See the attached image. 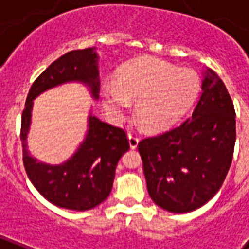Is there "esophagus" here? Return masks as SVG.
Masks as SVG:
<instances>
[{
    "instance_id": "obj_1",
    "label": "esophagus",
    "mask_w": 249,
    "mask_h": 249,
    "mask_svg": "<svg viewBox=\"0 0 249 249\" xmlns=\"http://www.w3.org/2000/svg\"><path fill=\"white\" fill-rule=\"evenodd\" d=\"M128 140H129V144H130V147L137 148V146H138V142H140V138H138L136 134H133V133H129Z\"/></svg>"
}]
</instances>
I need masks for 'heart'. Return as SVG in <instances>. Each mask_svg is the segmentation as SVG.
<instances>
[{"label": "heart", "mask_w": 249, "mask_h": 249, "mask_svg": "<svg viewBox=\"0 0 249 249\" xmlns=\"http://www.w3.org/2000/svg\"><path fill=\"white\" fill-rule=\"evenodd\" d=\"M200 77L191 68H177L146 56L133 62L102 88L103 105L111 119L124 120L130 102L137 101L138 119L152 132L176 124L193 106L200 91Z\"/></svg>", "instance_id": "1"}]
</instances>
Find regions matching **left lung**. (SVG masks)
I'll return each instance as SVG.
<instances>
[{"instance_id":"8db88e82","label":"left lung","mask_w":249,"mask_h":249,"mask_svg":"<svg viewBox=\"0 0 249 249\" xmlns=\"http://www.w3.org/2000/svg\"><path fill=\"white\" fill-rule=\"evenodd\" d=\"M201 89L193 116L138 143L148 194L168 212H191L208 203L231 165L236 132L230 94L211 68Z\"/></svg>"}]
</instances>
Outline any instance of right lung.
Returning <instances> with one entry per match:
<instances>
[{
  "label": "right lung",
  "mask_w": 249,
  "mask_h": 249,
  "mask_svg": "<svg viewBox=\"0 0 249 249\" xmlns=\"http://www.w3.org/2000/svg\"><path fill=\"white\" fill-rule=\"evenodd\" d=\"M68 81L89 85L97 99L99 71L94 48L68 52L53 62L32 84L21 113L23 163L28 178L46 200L60 208L88 211L105 201L111 193L116 165L123 154L129 150V141L124 129L90 115L85 140L66 163L50 165L29 155L27 136L33 99L45 90Z\"/></svg>",
  "instance_id": "right-lung-1"
}]
</instances>
